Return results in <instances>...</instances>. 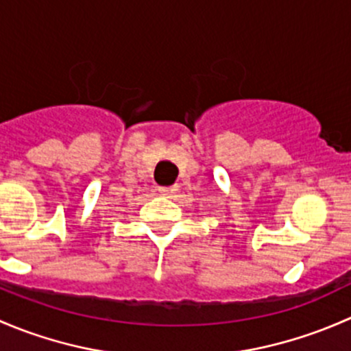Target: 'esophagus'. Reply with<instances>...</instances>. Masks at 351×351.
I'll return each mask as SVG.
<instances>
[{"label":"esophagus","instance_id":"obj_1","mask_svg":"<svg viewBox=\"0 0 351 351\" xmlns=\"http://www.w3.org/2000/svg\"><path fill=\"white\" fill-rule=\"evenodd\" d=\"M158 190H159V193H161V195L173 197L176 192H178V186H176V185H173V186H159Z\"/></svg>","mask_w":351,"mask_h":351}]
</instances>
